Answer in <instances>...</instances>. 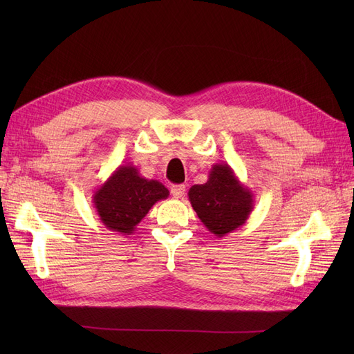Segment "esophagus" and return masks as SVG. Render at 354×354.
I'll return each mask as SVG.
<instances>
[{"label": "esophagus", "mask_w": 354, "mask_h": 354, "mask_svg": "<svg viewBox=\"0 0 354 354\" xmlns=\"http://www.w3.org/2000/svg\"><path fill=\"white\" fill-rule=\"evenodd\" d=\"M185 192H186V186L185 185H174L171 186V195L177 199H181L185 196Z\"/></svg>", "instance_id": "1"}]
</instances>
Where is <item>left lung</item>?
<instances>
[{
  "mask_svg": "<svg viewBox=\"0 0 354 354\" xmlns=\"http://www.w3.org/2000/svg\"><path fill=\"white\" fill-rule=\"evenodd\" d=\"M187 195L203 226L218 238L243 226L254 209V194L229 164L212 165L207 183L192 186Z\"/></svg>",
  "mask_w": 354,
  "mask_h": 354,
  "instance_id": "8db88e82",
  "label": "left lung"
}]
</instances>
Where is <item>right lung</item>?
Listing matches in <instances>:
<instances>
[{"mask_svg": "<svg viewBox=\"0 0 354 354\" xmlns=\"http://www.w3.org/2000/svg\"><path fill=\"white\" fill-rule=\"evenodd\" d=\"M168 189L158 180L140 176L134 165H120L94 192L93 203L106 229L131 234L158 201L167 199Z\"/></svg>", "mask_w": 354, "mask_h": 354, "instance_id": "obj_1", "label": "right lung"}]
</instances>
